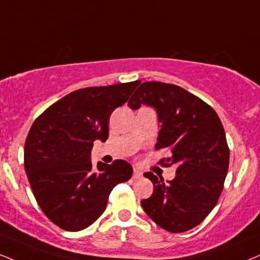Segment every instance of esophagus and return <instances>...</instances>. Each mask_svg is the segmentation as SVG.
Here are the masks:
<instances>
[{
	"label": "esophagus",
	"mask_w": 260,
	"mask_h": 260,
	"mask_svg": "<svg viewBox=\"0 0 260 260\" xmlns=\"http://www.w3.org/2000/svg\"><path fill=\"white\" fill-rule=\"evenodd\" d=\"M141 176H143V172H141L140 169L134 168V170H133V177H134V179H139V177H141Z\"/></svg>",
	"instance_id": "34e87169"
}]
</instances>
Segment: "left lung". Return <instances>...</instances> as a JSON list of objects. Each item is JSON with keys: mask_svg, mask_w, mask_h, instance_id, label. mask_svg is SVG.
<instances>
[{"mask_svg": "<svg viewBox=\"0 0 260 260\" xmlns=\"http://www.w3.org/2000/svg\"><path fill=\"white\" fill-rule=\"evenodd\" d=\"M141 106L156 110V149H168L166 166L176 167L175 177L167 182L144 174L153 183V193L141 206L160 228L187 232L204 221L222 193L229 166L224 128L211 107L177 85L140 84L128 107L137 110Z\"/></svg>", "mask_w": 260, "mask_h": 260, "instance_id": "1", "label": "left lung"}]
</instances>
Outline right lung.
Returning a JSON list of instances; mask_svg holds the SVG:
<instances>
[{
  "mask_svg": "<svg viewBox=\"0 0 260 260\" xmlns=\"http://www.w3.org/2000/svg\"><path fill=\"white\" fill-rule=\"evenodd\" d=\"M140 81L80 88L48 108L25 141V172L42 211L68 232L87 228L107 208L110 192L133 168L123 159L91 162L93 141L109 137L113 111L126 103Z\"/></svg>",
  "mask_w": 260,
  "mask_h": 260,
  "instance_id": "right-lung-1",
  "label": "right lung"
}]
</instances>
